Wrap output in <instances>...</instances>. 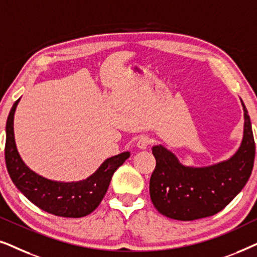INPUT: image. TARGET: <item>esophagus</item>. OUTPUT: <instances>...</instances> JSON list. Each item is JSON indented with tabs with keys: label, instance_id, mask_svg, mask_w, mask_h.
<instances>
[{
	"label": "esophagus",
	"instance_id": "34e87169",
	"mask_svg": "<svg viewBox=\"0 0 257 257\" xmlns=\"http://www.w3.org/2000/svg\"><path fill=\"white\" fill-rule=\"evenodd\" d=\"M150 144H151V139L149 138V137H146V136L139 137L138 140H137V146H138L140 150L147 149V146H149Z\"/></svg>",
	"mask_w": 257,
	"mask_h": 257
}]
</instances>
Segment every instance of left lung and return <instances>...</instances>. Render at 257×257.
Here are the masks:
<instances>
[{"instance_id":"obj_1","label":"left lung","mask_w":257,"mask_h":257,"mask_svg":"<svg viewBox=\"0 0 257 257\" xmlns=\"http://www.w3.org/2000/svg\"><path fill=\"white\" fill-rule=\"evenodd\" d=\"M244 112L243 137L229 159L205 167L182 165L163 145L152 147L157 165L150 180V195L163 215L180 221L212 216L222 210L242 191L250 177L255 142L248 111Z\"/></svg>"}]
</instances>
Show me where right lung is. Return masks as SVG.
<instances>
[{
  "instance_id": "add662e5",
  "label": "right lung",
  "mask_w": 257,
  "mask_h": 257,
  "mask_svg": "<svg viewBox=\"0 0 257 257\" xmlns=\"http://www.w3.org/2000/svg\"><path fill=\"white\" fill-rule=\"evenodd\" d=\"M14 103L6 125V164L12 180L20 192L38 208L63 217H83L99 206L106 194L112 175L128 159L130 152L111 157L89 178L62 182L42 177L24 164L17 151L14 136V115L19 104Z\"/></svg>"
}]
</instances>
